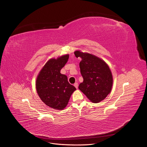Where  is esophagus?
Listing matches in <instances>:
<instances>
[{
	"label": "esophagus",
	"instance_id": "obj_1",
	"mask_svg": "<svg viewBox=\"0 0 147 147\" xmlns=\"http://www.w3.org/2000/svg\"><path fill=\"white\" fill-rule=\"evenodd\" d=\"M74 87H75L76 88H78V84L77 83H75L74 84Z\"/></svg>",
	"mask_w": 147,
	"mask_h": 147
}]
</instances>
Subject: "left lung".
Segmentation results:
<instances>
[{"label": "left lung", "instance_id": "1", "mask_svg": "<svg viewBox=\"0 0 147 147\" xmlns=\"http://www.w3.org/2000/svg\"><path fill=\"white\" fill-rule=\"evenodd\" d=\"M76 57H81L80 72L83 82L78 88L93 103L104 100L111 92L113 78L109 65L102 59L80 50L74 51Z\"/></svg>", "mask_w": 147, "mask_h": 147}]
</instances>
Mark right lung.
Returning a JSON list of instances; mask_svg holds the SVG:
<instances>
[{
    "label": "right lung",
    "instance_id": "1",
    "mask_svg": "<svg viewBox=\"0 0 147 147\" xmlns=\"http://www.w3.org/2000/svg\"><path fill=\"white\" fill-rule=\"evenodd\" d=\"M69 57V55H65L49 59L36 78V88L39 97L46 105L55 110L65 108L76 90L69 83L67 77L60 73Z\"/></svg>",
    "mask_w": 147,
    "mask_h": 147
}]
</instances>
